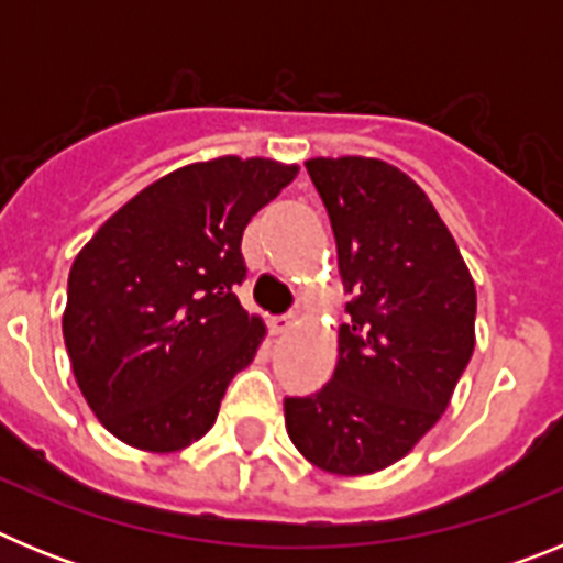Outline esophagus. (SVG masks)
<instances>
[{
  "label": "esophagus",
  "mask_w": 563,
  "mask_h": 563,
  "mask_svg": "<svg viewBox=\"0 0 563 563\" xmlns=\"http://www.w3.org/2000/svg\"><path fill=\"white\" fill-rule=\"evenodd\" d=\"M292 327H296V316H276L271 318V332L273 335H285V332H290Z\"/></svg>",
  "instance_id": "esophagus-1"
}]
</instances>
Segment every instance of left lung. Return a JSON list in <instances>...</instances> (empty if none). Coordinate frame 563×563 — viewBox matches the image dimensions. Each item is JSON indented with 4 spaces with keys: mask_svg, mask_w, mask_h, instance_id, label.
Segmentation results:
<instances>
[{
    "mask_svg": "<svg viewBox=\"0 0 563 563\" xmlns=\"http://www.w3.org/2000/svg\"><path fill=\"white\" fill-rule=\"evenodd\" d=\"M338 247L350 324L332 380L287 397L285 422L307 462L335 476L395 465L449 409L474 355L476 287L429 194L377 157H312Z\"/></svg>",
    "mask_w": 563,
    "mask_h": 563,
    "instance_id": "left-lung-1",
    "label": "left lung"
}]
</instances>
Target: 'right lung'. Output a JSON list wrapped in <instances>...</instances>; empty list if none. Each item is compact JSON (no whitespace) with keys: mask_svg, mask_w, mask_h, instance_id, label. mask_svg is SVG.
I'll use <instances>...</instances> for the list:
<instances>
[{"mask_svg":"<svg viewBox=\"0 0 563 563\" xmlns=\"http://www.w3.org/2000/svg\"><path fill=\"white\" fill-rule=\"evenodd\" d=\"M296 163L222 154L166 174L109 217L69 267L64 343L103 429L148 454L202 440L265 341L239 305L242 233Z\"/></svg>","mask_w":563,"mask_h":563,"instance_id":"right-lung-1","label":"right lung"}]
</instances>
